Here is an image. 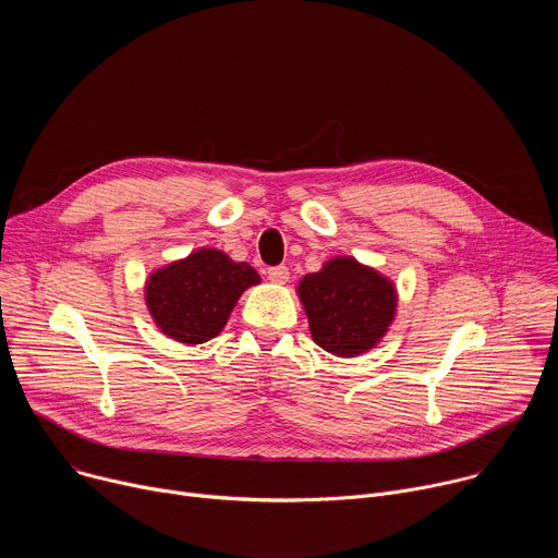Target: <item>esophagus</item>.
Instances as JSON below:
<instances>
[{"mask_svg": "<svg viewBox=\"0 0 558 558\" xmlns=\"http://www.w3.org/2000/svg\"><path fill=\"white\" fill-rule=\"evenodd\" d=\"M267 276H269V280H271V282H276V284H284V282L289 280V269H287L284 265H278V267H271V269L267 271Z\"/></svg>", "mask_w": 558, "mask_h": 558, "instance_id": "obj_1", "label": "esophagus"}]
</instances>
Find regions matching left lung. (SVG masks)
Masks as SVG:
<instances>
[{
	"instance_id": "obj_1",
	"label": "left lung",
	"mask_w": 558,
	"mask_h": 558,
	"mask_svg": "<svg viewBox=\"0 0 558 558\" xmlns=\"http://www.w3.org/2000/svg\"><path fill=\"white\" fill-rule=\"evenodd\" d=\"M295 293L313 342L338 357L368 353L395 320L392 280L353 256H336L320 271L306 274Z\"/></svg>"
}]
</instances>
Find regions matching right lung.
Segmentation results:
<instances>
[{
	"instance_id": "add662e5",
	"label": "right lung",
	"mask_w": 558,
	"mask_h": 558,
	"mask_svg": "<svg viewBox=\"0 0 558 558\" xmlns=\"http://www.w3.org/2000/svg\"><path fill=\"white\" fill-rule=\"evenodd\" d=\"M254 284H260V276L252 265L201 247L154 269L143 289L158 331L181 344H203L225 329L238 298Z\"/></svg>"
}]
</instances>
